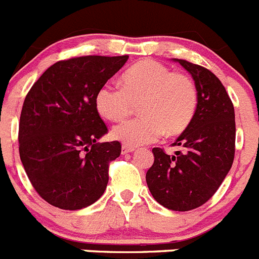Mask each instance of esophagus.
Masks as SVG:
<instances>
[{"label":"esophagus","instance_id":"obj_1","mask_svg":"<svg viewBox=\"0 0 259 259\" xmlns=\"http://www.w3.org/2000/svg\"><path fill=\"white\" fill-rule=\"evenodd\" d=\"M135 150H136V148H132V146H123V148H122V154L134 153Z\"/></svg>","mask_w":259,"mask_h":259}]
</instances>
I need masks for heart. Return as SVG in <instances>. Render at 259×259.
Returning <instances> with one entry per match:
<instances>
[{"mask_svg":"<svg viewBox=\"0 0 259 259\" xmlns=\"http://www.w3.org/2000/svg\"><path fill=\"white\" fill-rule=\"evenodd\" d=\"M122 87L106 83L97 90L95 106L101 117L118 122L139 104L141 117L125 120L111 131L124 146L145 145L164 134L182 132L195 115L198 90L187 75L172 73L154 60H142L120 77Z\"/></svg>","mask_w":259,"mask_h":259,"instance_id":"obj_1","label":"heart"}]
</instances>
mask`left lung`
<instances>
[{"label":"left lung","mask_w":259,"mask_h":259,"mask_svg":"<svg viewBox=\"0 0 259 259\" xmlns=\"http://www.w3.org/2000/svg\"><path fill=\"white\" fill-rule=\"evenodd\" d=\"M172 60L193 77L198 106L173 144L184 150L168 155L162 149H153L154 164L146 172V184L160 205L186 212L209 200L231 168L235 111L224 84L210 70L181 59Z\"/></svg>","instance_id":"left-lung-1"}]
</instances>
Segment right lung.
<instances>
[{"label":"right lung","mask_w":259,"mask_h":259,"mask_svg":"<svg viewBox=\"0 0 259 259\" xmlns=\"http://www.w3.org/2000/svg\"><path fill=\"white\" fill-rule=\"evenodd\" d=\"M128 56H82L55 63L25 97L19 124L21 163L39 196L65 210L86 208L103 195L118 141L97 142L108 128L95 106L97 90Z\"/></svg>","instance_id":"1"}]
</instances>
